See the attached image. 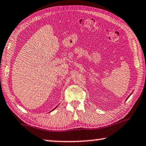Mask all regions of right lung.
I'll return each mask as SVG.
<instances>
[{
	"instance_id": "right-lung-1",
	"label": "right lung",
	"mask_w": 146,
	"mask_h": 146,
	"mask_svg": "<svg viewBox=\"0 0 146 146\" xmlns=\"http://www.w3.org/2000/svg\"><path fill=\"white\" fill-rule=\"evenodd\" d=\"M54 109H55V108H54Z\"/></svg>"
}]
</instances>
